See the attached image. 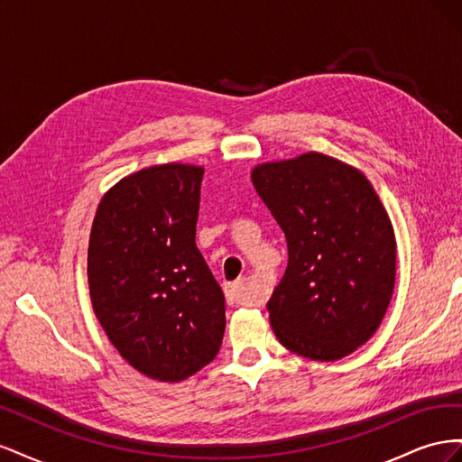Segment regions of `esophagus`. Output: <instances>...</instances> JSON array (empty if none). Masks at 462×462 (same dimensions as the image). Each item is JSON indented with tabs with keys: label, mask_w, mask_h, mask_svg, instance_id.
<instances>
[{
	"label": "esophagus",
	"mask_w": 462,
	"mask_h": 462,
	"mask_svg": "<svg viewBox=\"0 0 462 462\" xmlns=\"http://www.w3.org/2000/svg\"><path fill=\"white\" fill-rule=\"evenodd\" d=\"M246 279H241V282L229 283L226 287V297L229 304H254L256 299L250 291H246Z\"/></svg>",
	"instance_id": "1"
}]
</instances>
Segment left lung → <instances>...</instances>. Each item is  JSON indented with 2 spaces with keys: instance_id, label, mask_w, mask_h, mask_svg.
<instances>
[{
  "instance_id": "left-lung-1",
  "label": "left lung",
  "mask_w": 462,
  "mask_h": 462,
  "mask_svg": "<svg viewBox=\"0 0 462 462\" xmlns=\"http://www.w3.org/2000/svg\"><path fill=\"white\" fill-rule=\"evenodd\" d=\"M253 183L289 250L268 302L275 337L304 358L351 355L380 328L395 287L383 204L358 170L318 152L262 163Z\"/></svg>"
}]
</instances>
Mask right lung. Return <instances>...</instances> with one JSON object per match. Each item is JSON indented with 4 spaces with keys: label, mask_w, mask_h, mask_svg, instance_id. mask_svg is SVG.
Masks as SVG:
<instances>
[{
    "label": "right lung",
    "mask_w": 462,
    "mask_h": 462,
    "mask_svg": "<svg viewBox=\"0 0 462 462\" xmlns=\"http://www.w3.org/2000/svg\"><path fill=\"white\" fill-rule=\"evenodd\" d=\"M204 170L152 165L96 209L88 243L94 314L141 374L180 382L219 353L226 299L194 243Z\"/></svg>",
    "instance_id": "add662e5"
}]
</instances>
